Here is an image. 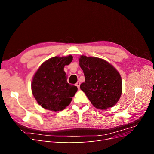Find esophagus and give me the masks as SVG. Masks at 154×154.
<instances>
[{"label": "esophagus", "instance_id": "1", "mask_svg": "<svg viewBox=\"0 0 154 154\" xmlns=\"http://www.w3.org/2000/svg\"><path fill=\"white\" fill-rule=\"evenodd\" d=\"M76 85L77 86L78 88H80V82H78L76 83Z\"/></svg>", "mask_w": 154, "mask_h": 154}]
</instances>
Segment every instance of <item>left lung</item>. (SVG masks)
<instances>
[{"label": "left lung", "mask_w": 154, "mask_h": 154, "mask_svg": "<svg viewBox=\"0 0 154 154\" xmlns=\"http://www.w3.org/2000/svg\"><path fill=\"white\" fill-rule=\"evenodd\" d=\"M79 64L85 78L80 88L92 105L100 110L114 106L122 93V80L119 72L106 60L97 57L82 55Z\"/></svg>", "instance_id": "8db88e82"}]
</instances>
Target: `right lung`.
<instances>
[{
  "label": "right lung",
  "instance_id": "obj_1",
  "mask_svg": "<svg viewBox=\"0 0 154 154\" xmlns=\"http://www.w3.org/2000/svg\"><path fill=\"white\" fill-rule=\"evenodd\" d=\"M72 60L71 55L51 58L42 64L34 74L32 93L37 103L44 109L61 111L71 102L78 88L67 82L63 69Z\"/></svg>",
  "mask_w": 154,
  "mask_h": 154
}]
</instances>
